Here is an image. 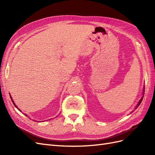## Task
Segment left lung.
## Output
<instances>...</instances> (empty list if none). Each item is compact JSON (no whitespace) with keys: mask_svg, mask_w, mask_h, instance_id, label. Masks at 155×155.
Masks as SVG:
<instances>
[{"mask_svg":"<svg viewBox=\"0 0 155 155\" xmlns=\"http://www.w3.org/2000/svg\"><path fill=\"white\" fill-rule=\"evenodd\" d=\"M143 95H144V90H143ZM143 97H142V99L141 100H140V101H139V102H138V104H137V106H136V107H135V109H137V108L139 107V105H140V104H141V103H142V100H143Z\"/></svg>","mask_w":155,"mask_h":155,"instance_id":"1","label":"left lung"}]
</instances>
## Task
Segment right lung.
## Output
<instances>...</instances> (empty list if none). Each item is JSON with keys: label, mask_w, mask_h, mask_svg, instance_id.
<instances>
[{"label": "right lung", "mask_w": 155, "mask_h": 155, "mask_svg": "<svg viewBox=\"0 0 155 155\" xmlns=\"http://www.w3.org/2000/svg\"><path fill=\"white\" fill-rule=\"evenodd\" d=\"M11 97V100H12V101H13V104H14V105H15V107H17V106H16V105L15 104V103H14V102H13V100H12V97ZM17 109H18V108H17ZM18 110H19V111H21V110H20V109H18ZM26 116H27V115L26 114Z\"/></svg>", "instance_id": "add662e5"}]
</instances>
